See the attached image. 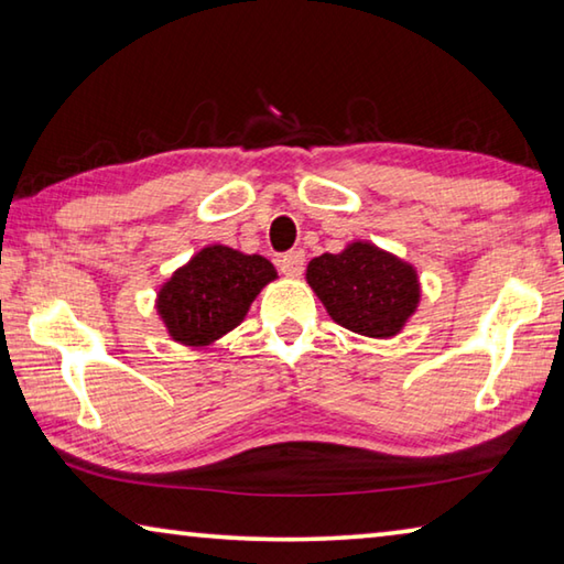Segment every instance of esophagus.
<instances>
[{
	"label": "esophagus",
	"mask_w": 564,
	"mask_h": 564,
	"mask_svg": "<svg viewBox=\"0 0 564 564\" xmlns=\"http://www.w3.org/2000/svg\"><path fill=\"white\" fill-rule=\"evenodd\" d=\"M303 265H305V253L303 251H289L279 259L281 273L291 275V279H299V275L303 273Z\"/></svg>",
	"instance_id": "esophagus-1"
}]
</instances>
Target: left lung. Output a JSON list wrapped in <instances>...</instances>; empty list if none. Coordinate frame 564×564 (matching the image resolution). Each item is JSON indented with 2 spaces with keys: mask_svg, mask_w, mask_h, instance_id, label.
<instances>
[{
  "mask_svg": "<svg viewBox=\"0 0 564 564\" xmlns=\"http://www.w3.org/2000/svg\"><path fill=\"white\" fill-rule=\"evenodd\" d=\"M305 279L333 321L370 338L395 336L420 299L413 265L370 243L318 256L308 263Z\"/></svg>",
  "mask_w": 564,
  "mask_h": 564,
  "instance_id": "obj_1",
  "label": "left lung"
}]
</instances>
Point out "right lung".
I'll list each match as a JSON object with an SVG mask.
<instances>
[{"label":"right lung","instance_id":"obj_1","mask_svg":"<svg viewBox=\"0 0 564 564\" xmlns=\"http://www.w3.org/2000/svg\"><path fill=\"white\" fill-rule=\"evenodd\" d=\"M273 279L275 269L263 256L208 246L164 283L156 308L171 338L184 346H206L236 328Z\"/></svg>","mask_w":564,"mask_h":564}]
</instances>
